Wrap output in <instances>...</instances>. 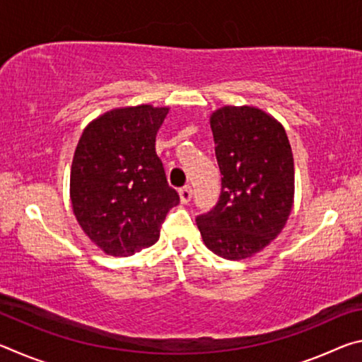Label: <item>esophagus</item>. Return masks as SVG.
Instances as JSON below:
<instances>
[{
  "mask_svg": "<svg viewBox=\"0 0 362 362\" xmlns=\"http://www.w3.org/2000/svg\"><path fill=\"white\" fill-rule=\"evenodd\" d=\"M179 194H180L182 204H187V203H189V199H192L193 189H192V187H189V185H185V187L179 189Z\"/></svg>",
  "mask_w": 362,
  "mask_h": 362,
  "instance_id": "1",
  "label": "esophagus"
}]
</instances>
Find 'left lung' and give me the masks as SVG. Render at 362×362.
<instances>
[{
    "mask_svg": "<svg viewBox=\"0 0 362 362\" xmlns=\"http://www.w3.org/2000/svg\"><path fill=\"white\" fill-rule=\"evenodd\" d=\"M222 192L196 217L203 241L226 260L267 247L293 206V158L283 124L260 108L226 105L211 115Z\"/></svg>",
    "mask_w": 362,
    "mask_h": 362,
    "instance_id": "obj_1",
    "label": "left lung"
}]
</instances>
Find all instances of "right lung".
I'll use <instances>...</instances> for the list:
<instances>
[{
	"label": "right lung",
	"instance_id": "right-lung-1",
	"mask_svg": "<svg viewBox=\"0 0 362 362\" xmlns=\"http://www.w3.org/2000/svg\"><path fill=\"white\" fill-rule=\"evenodd\" d=\"M168 107L115 108L90 121L76 145L70 198L79 226L95 246L127 257L158 241L179 193L155 150Z\"/></svg>",
	"mask_w": 362,
	"mask_h": 362
}]
</instances>
